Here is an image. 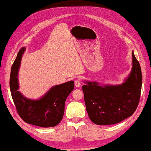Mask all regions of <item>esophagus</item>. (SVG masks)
<instances>
[{
	"instance_id": "obj_1",
	"label": "esophagus",
	"mask_w": 151,
	"mask_h": 151,
	"mask_svg": "<svg viewBox=\"0 0 151 151\" xmlns=\"http://www.w3.org/2000/svg\"><path fill=\"white\" fill-rule=\"evenodd\" d=\"M81 86V82L80 80H75V86L79 88Z\"/></svg>"
}]
</instances>
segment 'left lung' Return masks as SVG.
Wrapping results in <instances>:
<instances>
[{"label":"left lung","instance_id":"left-lung-1","mask_svg":"<svg viewBox=\"0 0 151 151\" xmlns=\"http://www.w3.org/2000/svg\"><path fill=\"white\" fill-rule=\"evenodd\" d=\"M142 76L140 65L132 51V68L124 82L119 85L100 86L85 81L82 86L86 108L95 124L112 125L130 117L139 103Z\"/></svg>","mask_w":151,"mask_h":151}]
</instances>
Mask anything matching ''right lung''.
<instances>
[{
  "label": "right lung",
  "instance_id": "1",
  "mask_svg": "<svg viewBox=\"0 0 151 151\" xmlns=\"http://www.w3.org/2000/svg\"><path fill=\"white\" fill-rule=\"evenodd\" d=\"M25 50L23 47L18 52L11 70L9 84L16 109L20 117L27 124L43 127L56 126L63 117L65 103L74 88V82L69 81L52 86L39 99L25 97L18 90V72Z\"/></svg>",
  "mask_w": 151,
  "mask_h": 151
}]
</instances>
